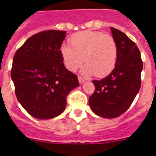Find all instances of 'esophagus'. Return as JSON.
Masks as SVG:
<instances>
[{"instance_id":"34e87169","label":"esophagus","mask_w":156,"mask_h":156,"mask_svg":"<svg viewBox=\"0 0 156 156\" xmlns=\"http://www.w3.org/2000/svg\"><path fill=\"white\" fill-rule=\"evenodd\" d=\"M78 81H79L80 84H83V83H84V81H85V80H84L83 78H81V77L78 76Z\"/></svg>"}]
</instances>
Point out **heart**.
I'll return each mask as SVG.
<instances>
[{"label":"heart","instance_id":"b5f03b06","mask_svg":"<svg viewBox=\"0 0 156 156\" xmlns=\"http://www.w3.org/2000/svg\"><path fill=\"white\" fill-rule=\"evenodd\" d=\"M71 47L62 45L60 48L63 63L70 72H75L85 64L81 73L86 76L94 75L102 78L115 68L118 56V46L114 37L100 31H80L69 39Z\"/></svg>","mask_w":156,"mask_h":156}]
</instances>
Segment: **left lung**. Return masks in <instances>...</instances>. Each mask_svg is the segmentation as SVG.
I'll list each match as a JSON object with an SVG mask.
<instances>
[{
  "instance_id": "obj_1",
  "label": "left lung",
  "mask_w": 156,
  "mask_h": 156,
  "mask_svg": "<svg viewBox=\"0 0 156 156\" xmlns=\"http://www.w3.org/2000/svg\"><path fill=\"white\" fill-rule=\"evenodd\" d=\"M110 29L117 43V61L106 78L92 81L95 91L89 98L91 110L105 119H114L128 109L140 88L143 70L140 52L136 44L122 31Z\"/></svg>"
}]
</instances>
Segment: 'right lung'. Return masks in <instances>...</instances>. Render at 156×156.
Listing matches in <instances>:
<instances>
[{
    "label": "right lung",
    "mask_w": 156,
    "mask_h": 156,
    "mask_svg": "<svg viewBox=\"0 0 156 156\" xmlns=\"http://www.w3.org/2000/svg\"><path fill=\"white\" fill-rule=\"evenodd\" d=\"M66 31L48 30L30 37L16 52L11 69L16 98L32 117L50 119L66 106L78 87V77L65 67L60 53Z\"/></svg>",
    "instance_id": "add662e5"
}]
</instances>
